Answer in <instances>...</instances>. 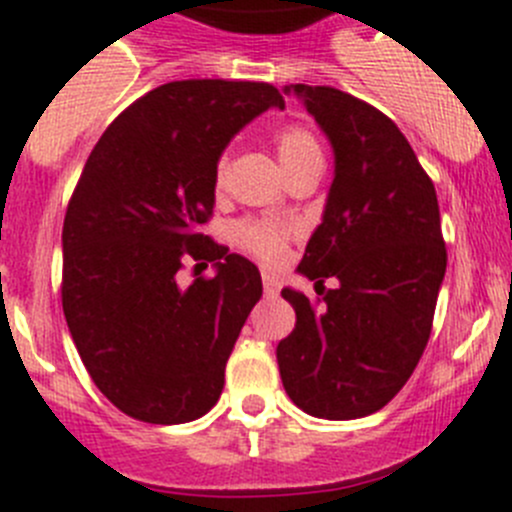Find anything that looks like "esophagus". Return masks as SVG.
I'll list each match as a JSON object with an SVG mask.
<instances>
[{"label": "esophagus", "mask_w": 512, "mask_h": 512, "mask_svg": "<svg viewBox=\"0 0 512 512\" xmlns=\"http://www.w3.org/2000/svg\"><path fill=\"white\" fill-rule=\"evenodd\" d=\"M262 288H265V296H268V299H275L278 291H281V281H278L273 273H262Z\"/></svg>", "instance_id": "obj_1"}]
</instances>
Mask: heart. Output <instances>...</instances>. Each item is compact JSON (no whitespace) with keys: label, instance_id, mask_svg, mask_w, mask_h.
Masks as SVG:
<instances>
[{"label":"heart","instance_id":"b5f03b06","mask_svg":"<svg viewBox=\"0 0 512 512\" xmlns=\"http://www.w3.org/2000/svg\"><path fill=\"white\" fill-rule=\"evenodd\" d=\"M273 144L275 157H278L286 175H291L293 170H299L301 164L322 157V149H319L317 139L301 126H288L283 131H278ZM224 167L226 162L221 159L216 164V188H221V182H224ZM234 237H237L239 247L250 252V255H255L257 260L268 262V265H278L286 257L291 229L283 224H273V221H244V224H239L234 229Z\"/></svg>","mask_w":512,"mask_h":512}]
</instances>
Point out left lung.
I'll return each instance as SVG.
<instances>
[{"mask_svg":"<svg viewBox=\"0 0 512 512\" xmlns=\"http://www.w3.org/2000/svg\"><path fill=\"white\" fill-rule=\"evenodd\" d=\"M330 139L335 180L299 273L322 296L283 288L296 327L278 342L291 402L306 415L355 420L394 399L433 330L446 242L433 180L402 131L335 87L291 84ZM338 286L323 291V281Z\"/></svg>","mask_w":512,"mask_h":512,"instance_id":"8db88e82","label":"left lung"}]
</instances>
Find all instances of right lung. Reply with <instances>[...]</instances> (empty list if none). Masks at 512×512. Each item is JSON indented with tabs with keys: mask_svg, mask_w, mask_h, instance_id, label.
I'll return each mask as SVG.
<instances>
[{
	"mask_svg": "<svg viewBox=\"0 0 512 512\" xmlns=\"http://www.w3.org/2000/svg\"><path fill=\"white\" fill-rule=\"evenodd\" d=\"M268 108L286 102L265 82L162 84L110 123L84 164L61 234V304L95 386L133 420L180 425L219 402L262 281L201 226L221 151ZM190 256L217 275L182 289L176 270Z\"/></svg>",
	"mask_w": 512,
	"mask_h": 512,
	"instance_id": "right-lung-1",
	"label": "right lung"
}]
</instances>
